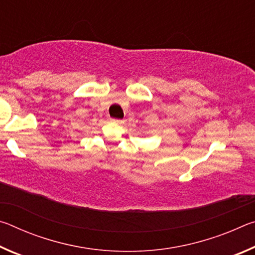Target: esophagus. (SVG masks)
I'll return each mask as SVG.
<instances>
[{"mask_svg":"<svg viewBox=\"0 0 255 255\" xmlns=\"http://www.w3.org/2000/svg\"><path fill=\"white\" fill-rule=\"evenodd\" d=\"M110 122L111 123H114V124H123V120H120V119H110Z\"/></svg>","mask_w":255,"mask_h":255,"instance_id":"esophagus-1","label":"esophagus"}]
</instances>
